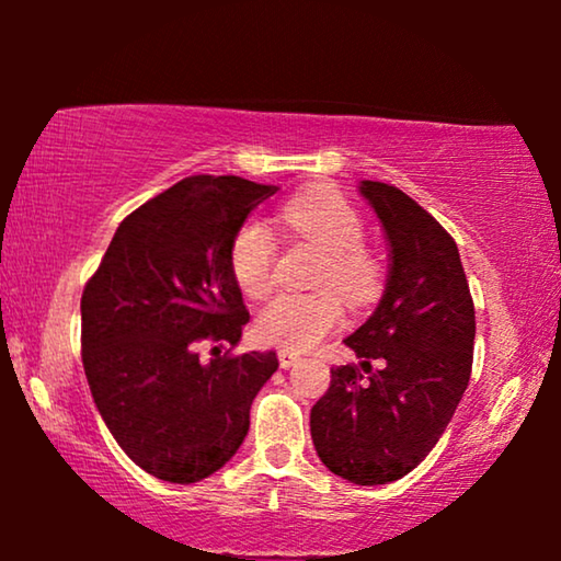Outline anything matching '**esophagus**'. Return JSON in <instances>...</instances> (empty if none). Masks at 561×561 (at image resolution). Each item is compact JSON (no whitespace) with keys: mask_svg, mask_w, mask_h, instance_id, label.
I'll return each mask as SVG.
<instances>
[{"mask_svg":"<svg viewBox=\"0 0 561 561\" xmlns=\"http://www.w3.org/2000/svg\"><path fill=\"white\" fill-rule=\"evenodd\" d=\"M278 363H280V367H286V370H288V367H294V365L301 363V357H298L296 352H290V350H280L278 352Z\"/></svg>","mask_w":561,"mask_h":561,"instance_id":"1","label":"esophagus"}]
</instances>
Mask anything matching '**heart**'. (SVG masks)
<instances>
[{
  "label": "heart",
  "instance_id": "obj_1",
  "mask_svg": "<svg viewBox=\"0 0 561 561\" xmlns=\"http://www.w3.org/2000/svg\"><path fill=\"white\" fill-rule=\"evenodd\" d=\"M283 221L298 240L324 250L309 294H280L260 311L255 332L263 342L304 352L317 347L342 321V301L350 309L373 304L382 288L380 260L365 248V221L347 198L329 188L301 191L283 206ZM278 242L257 219L237 229L229 265L248 298H265L275 288ZM341 296L336 297L335 294Z\"/></svg>",
  "mask_w": 561,
  "mask_h": 561
}]
</instances>
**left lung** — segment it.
<instances>
[{
	"mask_svg": "<svg viewBox=\"0 0 561 561\" xmlns=\"http://www.w3.org/2000/svg\"><path fill=\"white\" fill-rule=\"evenodd\" d=\"M359 191L386 229L388 286L344 340L363 363L332 367V386L311 409V439L334 474L386 485L434 449L462 401L474 304L457 242L424 206L390 183L363 181Z\"/></svg>",
	"mask_w": 561,
	"mask_h": 561,
	"instance_id": "8db88e82",
	"label": "left lung"
}]
</instances>
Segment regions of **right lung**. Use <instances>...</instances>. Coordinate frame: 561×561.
I'll return each mask as SVG.
<instances>
[{
  "mask_svg": "<svg viewBox=\"0 0 561 561\" xmlns=\"http://www.w3.org/2000/svg\"><path fill=\"white\" fill-rule=\"evenodd\" d=\"M278 186L188 175L127 214L81 296V359L94 403L125 455L165 482L227 465L275 352L234 355L250 313L229 248ZM202 341L229 343L197 359Z\"/></svg>",
  "mask_w": 561,
  "mask_h": 561,
  "instance_id": "add662e5",
  "label": "right lung"
}]
</instances>
